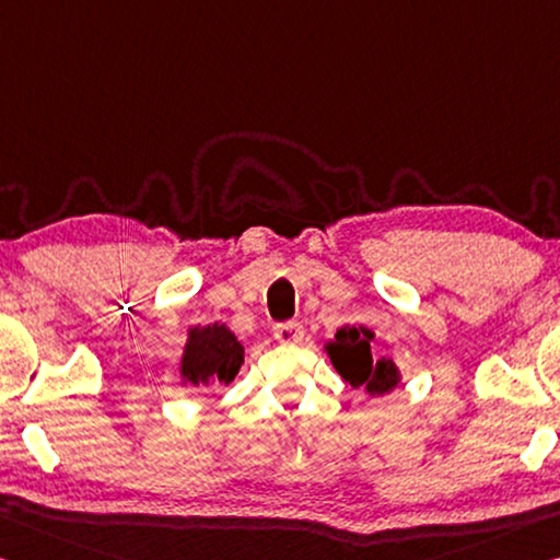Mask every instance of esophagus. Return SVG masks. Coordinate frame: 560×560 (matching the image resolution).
Returning <instances> with one entry per match:
<instances>
[{
	"label": "esophagus",
	"mask_w": 560,
	"mask_h": 560,
	"mask_svg": "<svg viewBox=\"0 0 560 560\" xmlns=\"http://www.w3.org/2000/svg\"><path fill=\"white\" fill-rule=\"evenodd\" d=\"M273 339L287 343V346H294V343L304 339V326L296 324V322L277 324V326H273Z\"/></svg>",
	"instance_id": "1"
}]
</instances>
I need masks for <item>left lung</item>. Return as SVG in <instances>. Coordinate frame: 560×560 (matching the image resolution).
Returning a JSON list of instances; mask_svg holds the SVG:
<instances>
[{
    "label": "left lung",
    "mask_w": 560,
    "mask_h": 560,
    "mask_svg": "<svg viewBox=\"0 0 560 560\" xmlns=\"http://www.w3.org/2000/svg\"><path fill=\"white\" fill-rule=\"evenodd\" d=\"M374 334L363 326H343L336 331V341L328 343V357L336 371L353 388H366L369 394L384 396L398 384V371L392 359L371 357Z\"/></svg>",
    "instance_id": "left-lung-1"
}]
</instances>
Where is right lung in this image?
Wrapping results in <instances>:
<instances>
[{
	"instance_id": "1",
	"label": "right lung",
	"mask_w": 560,
	"mask_h": 560,
	"mask_svg": "<svg viewBox=\"0 0 560 560\" xmlns=\"http://www.w3.org/2000/svg\"><path fill=\"white\" fill-rule=\"evenodd\" d=\"M244 363V346L224 324L194 326L182 359V378L186 384H229Z\"/></svg>"
}]
</instances>
